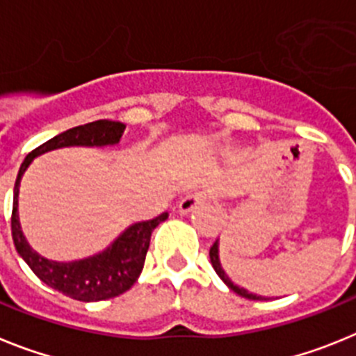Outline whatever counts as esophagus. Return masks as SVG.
Segmentation results:
<instances>
[{
	"label": "esophagus",
	"instance_id": "obj_1",
	"mask_svg": "<svg viewBox=\"0 0 356 356\" xmlns=\"http://www.w3.org/2000/svg\"><path fill=\"white\" fill-rule=\"evenodd\" d=\"M207 200V194L201 193V191H196V193H191L184 197V200L178 203V212L180 213H188L193 212L196 207H200L203 201Z\"/></svg>",
	"mask_w": 356,
	"mask_h": 356
}]
</instances>
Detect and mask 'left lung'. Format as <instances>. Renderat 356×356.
<instances>
[{
	"instance_id": "1",
	"label": "left lung",
	"mask_w": 356,
	"mask_h": 356,
	"mask_svg": "<svg viewBox=\"0 0 356 356\" xmlns=\"http://www.w3.org/2000/svg\"><path fill=\"white\" fill-rule=\"evenodd\" d=\"M210 262H212V267L216 269L217 276H219V278H221L226 285H228L229 291H234L235 294L242 296V298H246V300H253V301L264 300L262 296H257V294H253V292L248 291V289L238 287V285L234 284V282H232V278L226 275V271L222 269V266H221V259H219V238H217V241L212 244V248H210Z\"/></svg>"
}]
</instances>
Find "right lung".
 <instances>
[{
  "mask_svg": "<svg viewBox=\"0 0 356 356\" xmlns=\"http://www.w3.org/2000/svg\"><path fill=\"white\" fill-rule=\"evenodd\" d=\"M124 128L127 124L119 121L102 119V121H94L62 131L49 139L48 143H44L42 146L31 151L21 163L17 180H15L14 207H12V238H14V246L19 257L48 287L69 296L72 300L85 301V303L115 298V296L127 292L137 282L143 273L151 234L160 222L168 219L169 213L163 212L149 221L134 222L127 229H122L119 237H115L99 253L80 260H71V262H58V260L46 259L28 244L23 228H21V221H19V187H21V178L37 156L44 155L48 151L60 149V147L115 146L121 140Z\"/></svg>",
  "mask_w": 356,
  "mask_h": 356,
  "instance_id": "right-lung-1",
  "label": "right lung"
}]
</instances>
